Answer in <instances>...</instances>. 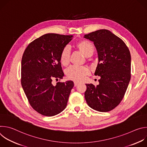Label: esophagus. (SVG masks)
Returning a JSON list of instances; mask_svg holds the SVG:
<instances>
[{
    "label": "esophagus",
    "mask_w": 147,
    "mask_h": 147,
    "mask_svg": "<svg viewBox=\"0 0 147 147\" xmlns=\"http://www.w3.org/2000/svg\"><path fill=\"white\" fill-rule=\"evenodd\" d=\"M74 87L77 86L78 85V82H74Z\"/></svg>",
    "instance_id": "esophagus-1"
}]
</instances>
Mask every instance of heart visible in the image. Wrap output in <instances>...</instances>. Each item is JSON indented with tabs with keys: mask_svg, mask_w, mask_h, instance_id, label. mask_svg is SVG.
<instances>
[{
	"mask_svg": "<svg viewBox=\"0 0 147 147\" xmlns=\"http://www.w3.org/2000/svg\"><path fill=\"white\" fill-rule=\"evenodd\" d=\"M77 47L84 53L86 56H90L94 52V47L91 42L84 40L80 42ZM70 48L69 46H66L63 49L60 60L62 65L66 66L70 62ZM66 75L69 80L74 81L80 82L85 79L86 76L90 73L89 69L86 66H71L66 70Z\"/></svg>",
	"mask_w": 147,
	"mask_h": 147,
	"instance_id": "heart-1",
	"label": "heart"
}]
</instances>
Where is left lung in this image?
Here are the masks:
<instances>
[{
    "mask_svg": "<svg viewBox=\"0 0 147 147\" xmlns=\"http://www.w3.org/2000/svg\"><path fill=\"white\" fill-rule=\"evenodd\" d=\"M94 42L98 54L95 76L100 77L99 85L87 84L85 98L88 106L99 112L115 109L123 99L131 78L130 51L119 37L108 30L84 35Z\"/></svg>",
    "mask_w": 147,
    "mask_h": 147,
    "instance_id": "obj_1",
    "label": "left lung"
}]
</instances>
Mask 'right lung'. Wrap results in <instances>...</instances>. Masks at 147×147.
Masks as SVG:
<instances>
[{
	"label": "right lung",
	"instance_id": "obj_1",
	"mask_svg": "<svg viewBox=\"0 0 147 147\" xmlns=\"http://www.w3.org/2000/svg\"><path fill=\"white\" fill-rule=\"evenodd\" d=\"M72 37L43 35L31 42L23 53L21 83L30 105L42 115H56L67 106L73 82H58L54 86L52 81L64 76L60 54Z\"/></svg>",
	"mask_w": 147,
	"mask_h": 147
}]
</instances>
